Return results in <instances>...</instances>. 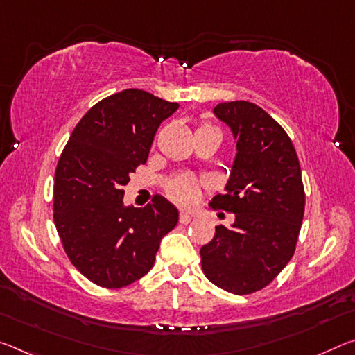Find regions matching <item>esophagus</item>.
Returning a JSON list of instances; mask_svg holds the SVG:
<instances>
[{"label":"esophagus","instance_id":"obj_1","mask_svg":"<svg viewBox=\"0 0 355 355\" xmlns=\"http://www.w3.org/2000/svg\"><path fill=\"white\" fill-rule=\"evenodd\" d=\"M178 219H180V223H182V224H188V223L193 221V215H191V213L183 211V213H180Z\"/></svg>","mask_w":355,"mask_h":355}]
</instances>
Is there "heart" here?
I'll list each match as a JSON object with an SVG mask.
<instances>
[{
	"mask_svg": "<svg viewBox=\"0 0 355 355\" xmlns=\"http://www.w3.org/2000/svg\"><path fill=\"white\" fill-rule=\"evenodd\" d=\"M207 131H218L219 129L208 125V123H204L198 128V132H207ZM167 194L172 200H175L180 205H191L198 200L199 194H200V184L198 182V178H194L193 175H178L171 182L167 183Z\"/></svg>",
	"mask_w": 355,
	"mask_h": 355,
	"instance_id": "heart-1",
	"label": "heart"
}]
</instances>
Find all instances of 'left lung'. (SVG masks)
Instances as JSON below:
<instances>
[{"mask_svg": "<svg viewBox=\"0 0 355 355\" xmlns=\"http://www.w3.org/2000/svg\"><path fill=\"white\" fill-rule=\"evenodd\" d=\"M237 144L224 194L211 205L232 211L230 227L218 226L200 248L205 277L230 294L266 288L295 251L305 211V191L295 148L283 128L248 101L213 109Z\"/></svg>", "mask_w": 355, "mask_h": 355, "instance_id": "obj_1", "label": "left lung"}]
</instances>
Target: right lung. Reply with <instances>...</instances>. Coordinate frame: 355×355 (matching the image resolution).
<instances>
[{
    "label": "right lung",
    "instance_id": "add662e5",
    "mask_svg": "<svg viewBox=\"0 0 355 355\" xmlns=\"http://www.w3.org/2000/svg\"><path fill=\"white\" fill-rule=\"evenodd\" d=\"M177 109L144 89H123L83 115L60 156L53 221L72 266L94 284L118 289L142 278L177 226V207L162 196L142 208L123 202L129 175Z\"/></svg>",
    "mask_w": 355,
    "mask_h": 355
}]
</instances>
